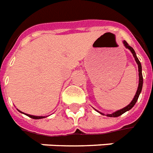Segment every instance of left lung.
<instances>
[{"mask_svg":"<svg viewBox=\"0 0 153 153\" xmlns=\"http://www.w3.org/2000/svg\"><path fill=\"white\" fill-rule=\"evenodd\" d=\"M123 44L126 48H128V50H129V51L132 52V54H133V57H134V59H135V60H136V62H137V65H138V71H139V84H138L137 91V92H136V94H135V96H134V98H133V101H132V102H131L130 103H129V104L127 105V106H126L125 108H123V109H120V110H117V111L114 112V113H113V114H106L107 117H117L121 116V114H123L124 113H126V111H128L129 109H132V108L134 106V105L136 104V102H137V101L138 98H139V95H140V92H141V90H142V86H143L142 67H141V64H140V61H139V59H138V58L137 57V55H136L135 51L133 50V48L129 46V45L127 44V42H126V40H124ZM96 111H98V110H96ZM98 113H100L101 114H102V115H104V114H102V113H101V112H99V111H98Z\"/></svg>","mask_w":153,"mask_h":153,"instance_id":"8db88e82","label":"left lung"}]
</instances>
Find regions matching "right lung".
Wrapping results in <instances>:
<instances>
[{
    "mask_svg": "<svg viewBox=\"0 0 153 153\" xmlns=\"http://www.w3.org/2000/svg\"><path fill=\"white\" fill-rule=\"evenodd\" d=\"M18 111L20 112V113H23V112L20 111L19 109H18ZM24 114H25V115H27V117H31V118H33V119H41V118H44L45 117H43V116H33V115H30V114H25V113H23Z\"/></svg>",
    "mask_w": 153,
    "mask_h": 153,
    "instance_id": "add662e5",
    "label": "right lung"
}]
</instances>
